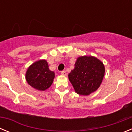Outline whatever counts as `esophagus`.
I'll return each instance as SVG.
<instances>
[{
	"instance_id": "obj_1",
	"label": "esophagus",
	"mask_w": 132,
	"mask_h": 132,
	"mask_svg": "<svg viewBox=\"0 0 132 132\" xmlns=\"http://www.w3.org/2000/svg\"><path fill=\"white\" fill-rule=\"evenodd\" d=\"M61 74L62 75H63V76H66V75H67V73H66V71H65L61 72Z\"/></svg>"
}]
</instances>
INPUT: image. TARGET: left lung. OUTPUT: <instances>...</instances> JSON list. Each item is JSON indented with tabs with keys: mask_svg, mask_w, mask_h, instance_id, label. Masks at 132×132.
<instances>
[{
	"mask_svg": "<svg viewBox=\"0 0 132 132\" xmlns=\"http://www.w3.org/2000/svg\"><path fill=\"white\" fill-rule=\"evenodd\" d=\"M105 74L103 63L96 57L80 56L68 75L75 93L88 96L100 87Z\"/></svg>",
	"mask_w": 132,
	"mask_h": 132,
	"instance_id": "8db88e82",
	"label": "left lung"
}]
</instances>
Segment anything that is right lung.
I'll list each match as a JSON object with an SVG mask.
<instances>
[{"mask_svg":"<svg viewBox=\"0 0 132 132\" xmlns=\"http://www.w3.org/2000/svg\"><path fill=\"white\" fill-rule=\"evenodd\" d=\"M25 77L27 82L32 88L44 91L53 83L55 73L50 70L47 61L40 59L29 66Z\"/></svg>","mask_w":132,"mask_h":132,"instance_id":"1","label":"right lung"}]
</instances>
